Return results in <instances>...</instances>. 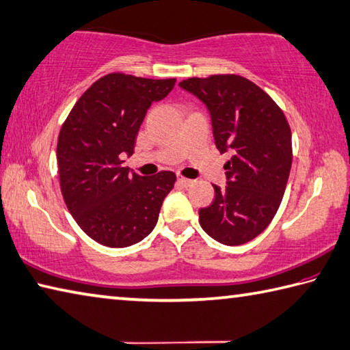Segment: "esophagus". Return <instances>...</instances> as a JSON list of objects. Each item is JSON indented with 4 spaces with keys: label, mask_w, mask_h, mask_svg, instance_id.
<instances>
[{
    "label": "esophagus",
    "mask_w": 350,
    "mask_h": 350,
    "mask_svg": "<svg viewBox=\"0 0 350 350\" xmlns=\"http://www.w3.org/2000/svg\"><path fill=\"white\" fill-rule=\"evenodd\" d=\"M176 183L180 184V186H183V187H190V186H192V184H193V180H189V178H184V176L178 175Z\"/></svg>",
    "instance_id": "34e87169"
}]
</instances>
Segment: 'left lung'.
<instances>
[{
	"instance_id": "1",
	"label": "left lung",
	"mask_w": 350,
	"mask_h": 350,
	"mask_svg": "<svg viewBox=\"0 0 350 350\" xmlns=\"http://www.w3.org/2000/svg\"><path fill=\"white\" fill-rule=\"evenodd\" d=\"M180 87L206 105L215 144L232 158L224 164L226 189L200 210L204 232L224 245L259 236L278 213L293 163L291 129L265 91L237 75L190 77Z\"/></svg>"
}]
</instances>
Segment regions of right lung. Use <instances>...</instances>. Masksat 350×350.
Listing matches in <instances>:
<instances>
[{"label": "right lung", "mask_w": 350, "mask_h": 350, "mask_svg": "<svg viewBox=\"0 0 350 350\" xmlns=\"http://www.w3.org/2000/svg\"><path fill=\"white\" fill-rule=\"evenodd\" d=\"M175 82L111 72L85 91L62 124L56 155L64 201L77 226L105 247L143 241L174 189V172L131 174L122 158L134 154L146 111Z\"/></svg>", "instance_id": "add662e5"}]
</instances>
